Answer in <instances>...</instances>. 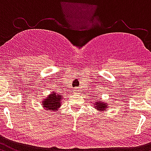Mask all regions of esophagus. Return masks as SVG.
<instances>
[{"instance_id":"34e87169","label":"esophagus","mask_w":151,"mask_h":151,"mask_svg":"<svg viewBox=\"0 0 151 151\" xmlns=\"http://www.w3.org/2000/svg\"><path fill=\"white\" fill-rule=\"evenodd\" d=\"M74 91H75V93H78V92L79 91V89L78 88H75V89H74Z\"/></svg>"}]
</instances>
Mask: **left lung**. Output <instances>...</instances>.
I'll use <instances>...</instances> for the list:
<instances>
[{"label": "left lung", "instance_id": "obj_1", "mask_svg": "<svg viewBox=\"0 0 151 151\" xmlns=\"http://www.w3.org/2000/svg\"><path fill=\"white\" fill-rule=\"evenodd\" d=\"M92 105H94V107H95V109L98 110L99 111H107V109H108V104H107L106 103H104V102L102 101L94 102Z\"/></svg>", "mask_w": 151, "mask_h": 151}]
</instances>
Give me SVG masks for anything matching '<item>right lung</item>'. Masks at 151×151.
Returning <instances> with one entry per match:
<instances>
[{
  "label": "right lung",
  "instance_id": "1",
  "mask_svg": "<svg viewBox=\"0 0 151 151\" xmlns=\"http://www.w3.org/2000/svg\"><path fill=\"white\" fill-rule=\"evenodd\" d=\"M61 100L62 98L59 94L52 92V94L47 96L43 100V107L46 111L49 110L52 111H56L61 106Z\"/></svg>",
  "mask_w": 151,
  "mask_h": 151
}]
</instances>
